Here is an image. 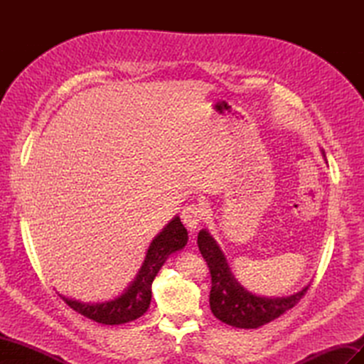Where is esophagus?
<instances>
[{"label": "esophagus", "mask_w": 364, "mask_h": 364, "mask_svg": "<svg viewBox=\"0 0 364 364\" xmlns=\"http://www.w3.org/2000/svg\"><path fill=\"white\" fill-rule=\"evenodd\" d=\"M203 218H205V209L200 205L190 203L182 209V222L190 230H194L197 226H199Z\"/></svg>", "instance_id": "34e87169"}]
</instances>
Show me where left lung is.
<instances>
[{"mask_svg":"<svg viewBox=\"0 0 364 364\" xmlns=\"http://www.w3.org/2000/svg\"><path fill=\"white\" fill-rule=\"evenodd\" d=\"M323 153V151H322ZM325 156V153H323ZM197 245L211 272V293L209 306L213 314L230 326L253 329L266 325L289 311L306 293L308 285L301 291L285 297H264L246 290L230 272L222 249L206 229L197 235Z\"/></svg>","mask_w":364,"mask_h":364,"instance_id":"8db88e82","label":"left lung"}]
</instances>
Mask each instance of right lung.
<instances>
[{"instance_id": "add662e5", "label": "right lung", "mask_w": 364, "mask_h": 364, "mask_svg": "<svg viewBox=\"0 0 364 364\" xmlns=\"http://www.w3.org/2000/svg\"><path fill=\"white\" fill-rule=\"evenodd\" d=\"M188 241V232L183 228L181 218L174 217L150 243L146 259L136 274V278L129 284L124 293L112 301L102 304H85L62 296L73 310L83 314L87 318L103 325H121L135 321L147 311L151 301L153 279L164 266V262L171 253L185 247Z\"/></svg>"}]
</instances>
